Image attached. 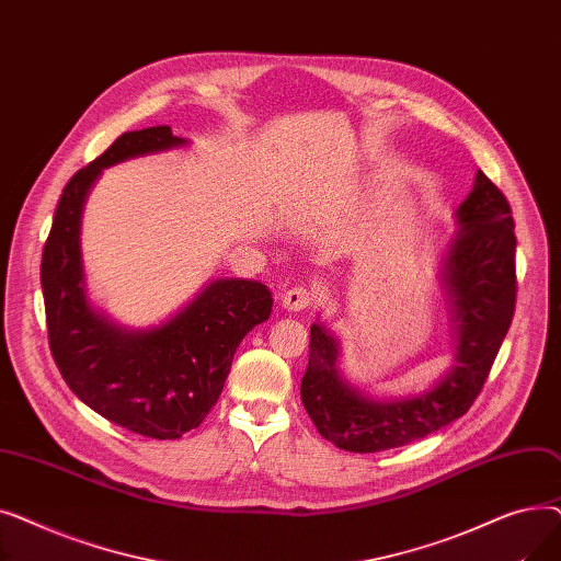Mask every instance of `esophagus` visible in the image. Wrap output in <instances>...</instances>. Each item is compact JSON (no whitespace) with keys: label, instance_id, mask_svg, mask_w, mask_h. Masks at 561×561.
I'll return each instance as SVG.
<instances>
[{"label":"esophagus","instance_id":"1","mask_svg":"<svg viewBox=\"0 0 561 561\" xmlns=\"http://www.w3.org/2000/svg\"><path fill=\"white\" fill-rule=\"evenodd\" d=\"M313 302L311 290L305 286H296V288H288L284 296H282V307L288 311H302L309 309Z\"/></svg>","mask_w":561,"mask_h":561}]
</instances>
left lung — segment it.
Instances as JSON below:
<instances>
[{"mask_svg": "<svg viewBox=\"0 0 561 561\" xmlns=\"http://www.w3.org/2000/svg\"><path fill=\"white\" fill-rule=\"evenodd\" d=\"M438 282L450 307L455 366L421 393L373 396L341 370V341L313 322L302 404L318 432L347 453H381L434 434L473 404L516 305V236L507 197L478 170L457 206Z\"/></svg>", "mask_w": 561, "mask_h": 561, "instance_id": "left-lung-1", "label": "left lung"}]
</instances>
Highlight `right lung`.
Wrapping results in <instances>:
<instances>
[{
  "label": "right lung",
  "instance_id": "1",
  "mask_svg": "<svg viewBox=\"0 0 561 561\" xmlns=\"http://www.w3.org/2000/svg\"><path fill=\"white\" fill-rule=\"evenodd\" d=\"M188 140L172 129L127 131L81 168L58 199L43 250L41 284L54 362L70 391L106 421L150 438H180L218 402L243 336L271 318V288L218 277L152 328H127L88 298L81 216L100 174Z\"/></svg>",
  "mask_w": 561,
  "mask_h": 561
}]
</instances>
